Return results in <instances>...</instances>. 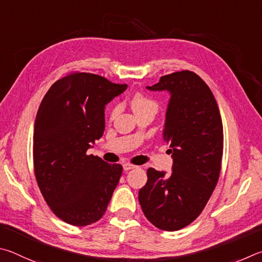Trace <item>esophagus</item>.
I'll use <instances>...</instances> for the list:
<instances>
[{"mask_svg":"<svg viewBox=\"0 0 262 262\" xmlns=\"http://www.w3.org/2000/svg\"><path fill=\"white\" fill-rule=\"evenodd\" d=\"M136 168V166H134V164H131V163H125V164H123V169H124V171H128V170H131V169H135Z\"/></svg>","mask_w":262,"mask_h":262,"instance_id":"obj_1","label":"esophagus"}]
</instances>
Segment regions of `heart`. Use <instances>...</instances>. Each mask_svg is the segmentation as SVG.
Wrapping results in <instances>:
<instances>
[{
    "instance_id": "obj_1",
    "label": "heart",
    "mask_w": 262,
    "mask_h": 262,
    "mask_svg": "<svg viewBox=\"0 0 262 262\" xmlns=\"http://www.w3.org/2000/svg\"><path fill=\"white\" fill-rule=\"evenodd\" d=\"M130 103H131V108H132V110H134L135 114L146 112V110H154V112H157L158 110L157 101L143 93H136L134 96H132ZM118 110H119V108L117 107V105L110 110V118L113 119L115 116H116Z\"/></svg>"
}]
</instances>
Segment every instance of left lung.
<instances>
[{"label":"left lung","mask_w":262,"mask_h":262,"mask_svg":"<svg viewBox=\"0 0 262 262\" xmlns=\"http://www.w3.org/2000/svg\"><path fill=\"white\" fill-rule=\"evenodd\" d=\"M146 89L170 94L163 139L170 145L172 171L167 175L149 168L139 203L153 226L176 231L199 216L217 184L222 119L212 91L194 72H173Z\"/></svg>","instance_id":"8db88e82"}]
</instances>
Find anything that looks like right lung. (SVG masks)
<instances>
[{"instance_id":"add662e5","label":"right lung","mask_w":262,"mask_h":262,"mask_svg":"<svg viewBox=\"0 0 262 262\" xmlns=\"http://www.w3.org/2000/svg\"><path fill=\"white\" fill-rule=\"evenodd\" d=\"M126 87L73 72L54 82L41 101L33 134L35 178L53 213L72 226L99 221L121 178V164L86 152L103 135L105 104Z\"/></svg>"}]
</instances>
